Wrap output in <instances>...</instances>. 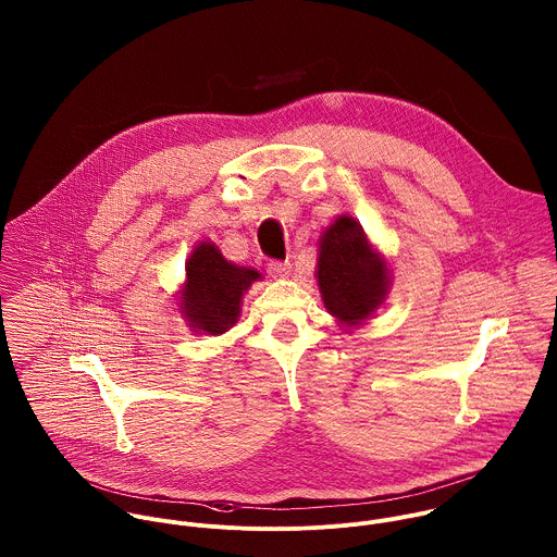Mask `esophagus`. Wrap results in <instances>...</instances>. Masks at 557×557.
Wrapping results in <instances>:
<instances>
[{"mask_svg":"<svg viewBox=\"0 0 557 557\" xmlns=\"http://www.w3.org/2000/svg\"><path fill=\"white\" fill-rule=\"evenodd\" d=\"M267 271H269L273 277H288V273H290V262H282V260H269V264H267Z\"/></svg>","mask_w":557,"mask_h":557,"instance_id":"esophagus-1","label":"esophagus"}]
</instances>
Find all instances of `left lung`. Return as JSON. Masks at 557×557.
<instances>
[{
  "label": "left lung",
  "mask_w": 557,
  "mask_h": 557,
  "mask_svg": "<svg viewBox=\"0 0 557 557\" xmlns=\"http://www.w3.org/2000/svg\"><path fill=\"white\" fill-rule=\"evenodd\" d=\"M317 284L332 317L347 327L371 319L391 288V271L362 225L338 216L319 238Z\"/></svg>",
  "instance_id": "left-lung-1"
}]
</instances>
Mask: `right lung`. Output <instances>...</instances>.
<instances>
[{"instance_id":"obj_1","label":"right lung","mask_w":557,"mask_h":557,"mask_svg":"<svg viewBox=\"0 0 557 557\" xmlns=\"http://www.w3.org/2000/svg\"><path fill=\"white\" fill-rule=\"evenodd\" d=\"M256 280L258 271L227 262L214 243H199L186 260L180 312L195 332L219 336L238 321L243 295Z\"/></svg>"}]
</instances>
